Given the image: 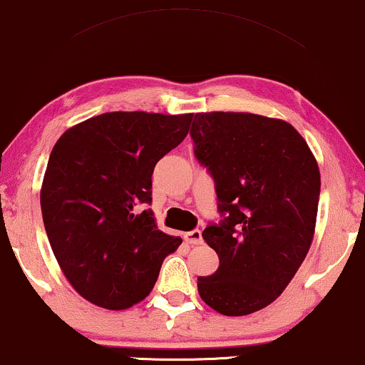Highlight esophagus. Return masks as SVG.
<instances>
[{
	"mask_svg": "<svg viewBox=\"0 0 365 365\" xmlns=\"http://www.w3.org/2000/svg\"><path fill=\"white\" fill-rule=\"evenodd\" d=\"M187 242L192 244V246H198V244L204 242V239H202V232L198 229H193L190 232H187Z\"/></svg>",
	"mask_w": 365,
	"mask_h": 365,
	"instance_id": "1",
	"label": "esophagus"
}]
</instances>
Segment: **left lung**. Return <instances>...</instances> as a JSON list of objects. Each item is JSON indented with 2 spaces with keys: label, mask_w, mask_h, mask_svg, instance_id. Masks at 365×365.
<instances>
[{
  "label": "left lung",
  "mask_w": 365,
  "mask_h": 365,
  "mask_svg": "<svg viewBox=\"0 0 365 365\" xmlns=\"http://www.w3.org/2000/svg\"><path fill=\"white\" fill-rule=\"evenodd\" d=\"M190 136L222 217L202 232L219 269L198 276V294L222 315H249L283 293L310 249L317 160L292 124L259 114L198 113Z\"/></svg>",
  "instance_id": "8db88e82"
}]
</instances>
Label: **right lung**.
<instances>
[{"label":"right lung","instance_id":"add662e5","mask_svg":"<svg viewBox=\"0 0 365 365\" xmlns=\"http://www.w3.org/2000/svg\"><path fill=\"white\" fill-rule=\"evenodd\" d=\"M192 116L104 113L55 143L41 215L63 274L87 302L108 310L141 302L182 244L156 227L146 205L155 165L185 140Z\"/></svg>","mask_w":365,"mask_h":365}]
</instances>
